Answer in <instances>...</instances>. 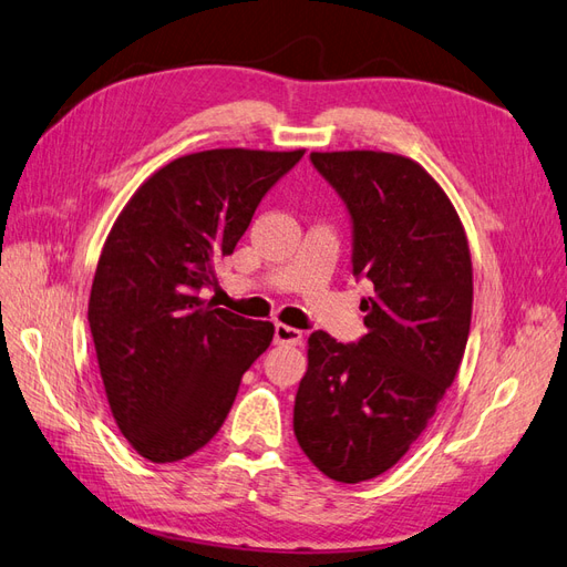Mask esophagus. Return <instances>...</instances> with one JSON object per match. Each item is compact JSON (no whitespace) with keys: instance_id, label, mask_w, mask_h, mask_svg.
Segmentation results:
<instances>
[{"instance_id":"obj_1","label":"esophagus","mask_w":567,"mask_h":567,"mask_svg":"<svg viewBox=\"0 0 567 567\" xmlns=\"http://www.w3.org/2000/svg\"><path fill=\"white\" fill-rule=\"evenodd\" d=\"M274 341L279 346H298L302 341V331L286 327V324H277L274 327Z\"/></svg>"}]
</instances>
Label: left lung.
<instances>
[{"label": "left lung", "mask_w": 567, "mask_h": 567, "mask_svg": "<svg viewBox=\"0 0 567 567\" xmlns=\"http://www.w3.org/2000/svg\"><path fill=\"white\" fill-rule=\"evenodd\" d=\"M353 226V277L367 333L308 341L293 408L305 455L327 477L358 484L393 467L417 441L461 367L472 319L463 224L417 162L391 152H312Z\"/></svg>", "instance_id": "1"}]
</instances>
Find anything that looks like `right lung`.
<instances>
[{"label":"right lung","instance_id":"right-lung-1","mask_svg":"<svg viewBox=\"0 0 567 567\" xmlns=\"http://www.w3.org/2000/svg\"><path fill=\"white\" fill-rule=\"evenodd\" d=\"M305 150H205L152 174L106 238L87 321L121 434L176 463L219 432L274 324L200 298L274 183Z\"/></svg>","mask_w":567,"mask_h":567}]
</instances>
